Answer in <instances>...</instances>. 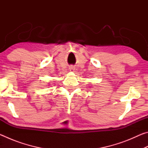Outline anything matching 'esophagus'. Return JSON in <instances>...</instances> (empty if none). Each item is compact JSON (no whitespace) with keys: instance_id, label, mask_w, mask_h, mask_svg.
Listing matches in <instances>:
<instances>
[{"instance_id":"esophagus-1","label":"esophagus","mask_w":148,"mask_h":148,"mask_svg":"<svg viewBox=\"0 0 148 148\" xmlns=\"http://www.w3.org/2000/svg\"><path fill=\"white\" fill-rule=\"evenodd\" d=\"M69 69L71 70V71H72V70H74V67H73V66H70Z\"/></svg>"}]
</instances>
